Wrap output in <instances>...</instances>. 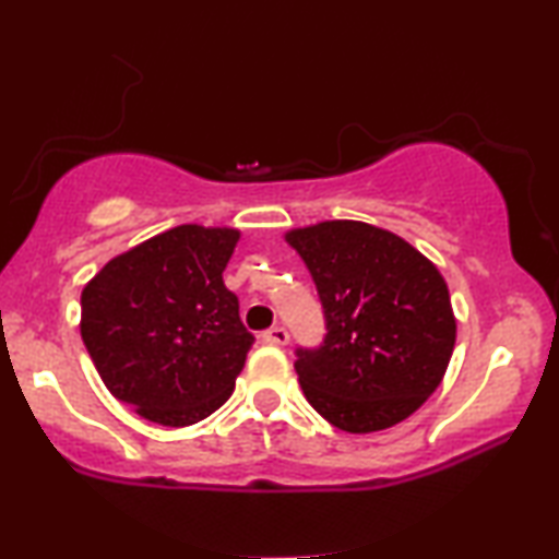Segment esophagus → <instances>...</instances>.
I'll return each mask as SVG.
<instances>
[{
  "instance_id": "34e87169",
  "label": "esophagus",
  "mask_w": 559,
  "mask_h": 559,
  "mask_svg": "<svg viewBox=\"0 0 559 559\" xmlns=\"http://www.w3.org/2000/svg\"><path fill=\"white\" fill-rule=\"evenodd\" d=\"M262 338H264V343H270V346H287L289 333H287V328L274 325V328H270V331L262 335Z\"/></svg>"
}]
</instances>
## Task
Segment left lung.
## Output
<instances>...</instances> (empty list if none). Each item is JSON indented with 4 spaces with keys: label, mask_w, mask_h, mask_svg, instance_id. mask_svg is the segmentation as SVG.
<instances>
[{
    "label": "left lung",
    "mask_w": 559,
    "mask_h": 559,
    "mask_svg": "<svg viewBox=\"0 0 559 559\" xmlns=\"http://www.w3.org/2000/svg\"><path fill=\"white\" fill-rule=\"evenodd\" d=\"M325 312L320 348H297L305 400L343 432L394 427L427 402L455 348V316L438 266L364 221H320L285 234Z\"/></svg>",
    "instance_id": "8db88e82"
}]
</instances>
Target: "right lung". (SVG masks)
Masks as SVG:
<instances>
[{
	"mask_svg": "<svg viewBox=\"0 0 559 559\" xmlns=\"http://www.w3.org/2000/svg\"><path fill=\"white\" fill-rule=\"evenodd\" d=\"M239 228L182 224L114 257L81 293V338L106 389L150 423L195 425L254 343L224 270Z\"/></svg>",
	"mask_w": 559,
	"mask_h": 559,
	"instance_id": "1",
	"label": "right lung"
}]
</instances>
